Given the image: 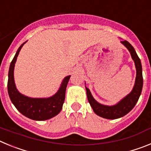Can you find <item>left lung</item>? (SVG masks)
Returning <instances> with one entry per match:
<instances>
[{
    "mask_svg": "<svg viewBox=\"0 0 151 151\" xmlns=\"http://www.w3.org/2000/svg\"><path fill=\"white\" fill-rule=\"evenodd\" d=\"M121 43L129 50L130 52L132 58L134 60L136 68V78L134 82V87L132 91L128 95L119 101L116 104L113 106L101 104L94 99L90 90L85 87L87 97L91 106L92 107L94 113L99 116L108 119H116L121 118L129 113L135 106L136 103L138 102L139 97L141 94L142 87H143V76H142V66L139 57L136 54L135 50L127 41H122Z\"/></svg>",
    "mask_w": 151,
    "mask_h": 151,
    "instance_id": "8db88e82",
    "label": "left lung"
}]
</instances>
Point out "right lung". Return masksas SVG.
<instances>
[{
    "label": "right lung",
    "mask_w": 151,
    "mask_h": 151,
    "mask_svg": "<svg viewBox=\"0 0 151 151\" xmlns=\"http://www.w3.org/2000/svg\"><path fill=\"white\" fill-rule=\"evenodd\" d=\"M26 42L22 44L19 47L10 63L8 73V94L13 105L22 115L33 120H47L57 116L62 110L66 86L71 76H67L63 78L60 88L51 97L34 98L19 93L16 87L14 81V67L19 51Z\"/></svg>",
    "instance_id": "1"
}]
</instances>
